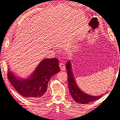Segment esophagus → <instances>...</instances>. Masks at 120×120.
<instances>
[{"mask_svg":"<svg viewBox=\"0 0 120 120\" xmlns=\"http://www.w3.org/2000/svg\"><path fill=\"white\" fill-rule=\"evenodd\" d=\"M59 67H60V68L61 70L64 71V70H65V65H64V64H63V63H62V62H60V63H59Z\"/></svg>","mask_w":120,"mask_h":120,"instance_id":"1","label":"esophagus"}]
</instances>
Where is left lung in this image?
Instances as JSON below:
<instances>
[{
    "instance_id": "left-lung-1",
    "label": "left lung",
    "mask_w": 120,
    "mask_h": 120,
    "mask_svg": "<svg viewBox=\"0 0 120 120\" xmlns=\"http://www.w3.org/2000/svg\"><path fill=\"white\" fill-rule=\"evenodd\" d=\"M66 68L68 71V80L70 92L72 98L76 102L79 104H88L89 103H92L98 100L103 96V95L95 96L89 95L81 91L76 85L72 72V68H71V64L70 61H68L66 64Z\"/></svg>"
}]
</instances>
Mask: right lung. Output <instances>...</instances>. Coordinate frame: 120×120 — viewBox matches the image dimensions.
Masks as SVG:
<instances>
[{"instance_id":"obj_1","label":"right lung","mask_w":120,"mask_h":120,"mask_svg":"<svg viewBox=\"0 0 120 120\" xmlns=\"http://www.w3.org/2000/svg\"><path fill=\"white\" fill-rule=\"evenodd\" d=\"M60 71L57 58L45 59L38 65L31 77L26 79L17 78L9 70L8 78L19 94L32 99L42 98L47 91L50 78Z\"/></svg>"}]
</instances>
